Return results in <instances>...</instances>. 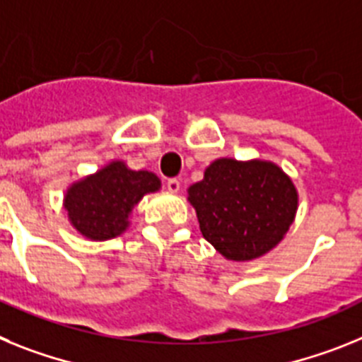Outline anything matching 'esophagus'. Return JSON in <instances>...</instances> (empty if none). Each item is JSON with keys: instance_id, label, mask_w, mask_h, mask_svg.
Listing matches in <instances>:
<instances>
[{"instance_id": "esophagus-1", "label": "esophagus", "mask_w": 362, "mask_h": 362, "mask_svg": "<svg viewBox=\"0 0 362 362\" xmlns=\"http://www.w3.org/2000/svg\"><path fill=\"white\" fill-rule=\"evenodd\" d=\"M168 189L171 191V193H178V191H180V180H178V178H169Z\"/></svg>"}]
</instances>
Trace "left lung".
Here are the masks:
<instances>
[{"mask_svg":"<svg viewBox=\"0 0 362 362\" xmlns=\"http://www.w3.org/2000/svg\"><path fill=\"white\" fill-rule=\"evenodd\" d=\"M187 193L204 238L229 260H253L273 250L298 204L290 177L262 160H215Z\"/></svg>","mask_w":362,"mask_h":362,"instance_id":"1","label":"left lung"}]
</instances>
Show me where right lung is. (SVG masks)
Masks as SVG:
<instances>
[{
    "mask_svg": "<svg viewBox=\"0 0 362 362\" xmlns=\"http://www.w3.org/2000/svg\"><path fill=\"white\" fill-rule=\"evenodd\" d=\"M160 189L149 171H133L124 162H112L86 180L76 182L65 194L71 224L90 240L115 238L127 228V216L144 194Z\"/></svg>",
    "mask_w": 362,
    "mask_h": 362,
    "instance_id": "obj_1",
    "label": "right lung"
}]
</instances>
